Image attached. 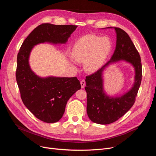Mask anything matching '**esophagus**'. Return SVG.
I'll return each instance as SVG.
<instances>
[{
	"label": "esophagus",
	"mask_w": 156,
	"mask_h": 156,
	"mask_svg": "<svg viewBox=\"0 0 156 156\" xmlns=\"http://www.w3.org/2000/svg\"><path fill=\"white\" fill-rule=\"evenodd\" d=\"M80 84H81V88H84L85 85V81L84 80H82L80 81Z\"/></svg>",
	"instance_id": "1"
}]
</instances>
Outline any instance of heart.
I'll return each instance as SVG.
<instances>
[{
	"label": "heart",
	"mask_w": 156,
	"mask_h": 156,
	"mask_svg": "<svg viewBox=\"0 0 156 156\" xmlns=\"http://www.w3.org/2000/svg\"><path fill=\"white\" fill-rule=\"evenodd\" d=\"M112 47L109 37L89 34L76 41L71 49V56L74 61L83 62V68L87 72L95 73L104 64Z\"/></svg>",
	"instance_id": "b5f03b06"
}]
</instances>
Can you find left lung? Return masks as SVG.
<instances>
[{"label":"left lung","instance_id":"1","mask_svg":"<svg viewBox=\"0 0 156 156\" xmlns=\"http://www.w3.org/2000/svg\"><path fill=\"white\" fill-rule=\"evenodd\" d=\"M116 45L111 59L90 76L86 77L87 94V112L92 122L100 125H108L117 121L132 107L142 81L140 56L126 33L116 27ZM125 62L133 66L135 71L134 82L131 88L120 96H110L104 89L103 73L111 65Z\"/></svg>","mask_w":156,"mask_h":156}]
</instances>
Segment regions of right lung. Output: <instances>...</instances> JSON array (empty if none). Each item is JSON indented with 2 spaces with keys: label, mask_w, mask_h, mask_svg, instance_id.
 Instances as JSON below:
<instances>
[{
  "label": "right lung",
  "mask_w": 156,
  "mask_h": 156,
  "mask_svg": "<svg viewBox=\"0 0 156 156\" xmlns=\"http://www.w3.org/2000/svg\"><path fill=\"white\" fill-rule=\"evenodd\" d=\"M76 28L75 25L40 24L24 40L18 54L16 77L22 101L37 118L48 123L61 119L68 101L81 88V85L76 77L37 75L29 63L30 54L40 44H66Z\"/></svg>",
  "instance_id": "right-lung-1"
}]
</instances>
